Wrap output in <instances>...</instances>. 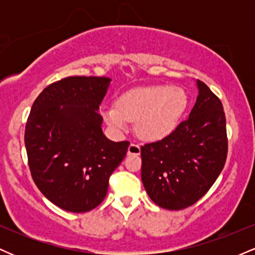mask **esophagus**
I'll list each match as a JSON object with an SVG mask.
<instances>
[{
	"mask_svg": "<svg viewBox=\"0 0 255 255\" xmlns=\"http://www.w3.org/2000/svg\"><path fill=\"white\" fill-rule=\"evenodd\" d=\"M128 154H140V146L136 144H130L129 147H128Z\"/></svg>",
	"mask_w": 255,
	"mask_h": 255,
	"instance_id": "34e87169",
	"label": "esophagus"
}]
</instances>
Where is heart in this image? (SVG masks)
Listing matches in <instances>:
<instances>
[{"label": "heart", "mask_w": 255, "mask_h": 255, "mask_svg": "<svg viewBox=\"0 0 255 255\" xmlns=\"http://www.w3.org/2000/svg\"><path fill=\"white\" fill-rule=\"evenodd\" d=\"M188 103L183 89L170 85H148L126 91L116 105L102 108L108 126L125 131L129 122H135L140 139L158 141L168 136L182 118Z\"/></svg>", "instance_id": "obj_1"}]
</instances>
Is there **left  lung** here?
Here are the masks:
<instances>
[{
    "label": "left lung",
    "instance_id": "obj_1",
    "mask_svg": "<svg viewBox=\"0 0 255 255\" xmlns=\"http://www.w3.org/2000/svg\"><path fill=\"white\" fill-rule=\"evenodd\" d=\"M188 119L159 141L141 146V180L151 200L182 210L206 194L223 170L228 153L222 102L203 81Z\"/></svg>",
    "mask_w": 255,
    "mask_h": 255
}]
</instances>
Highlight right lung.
Listing matches in <instances>:
<instances>
[{"label":"right lung","instance_id":"obj_1","mask_svg":"<svg viewBox=\"0 0 255 255\" xmlns=\"http://www.w3.org/2000/svg\"><path fill=\"white\" fill-rule=\"evenodd\" d=\"M110 81L64 78L45 87L31 108L25 146L32 178L44 197L66 211L97 207L127 153L129 142L111 141L102 130L98 110Z\"/></svg>","mask_w":255,"mask_h":255}]
</instances>
